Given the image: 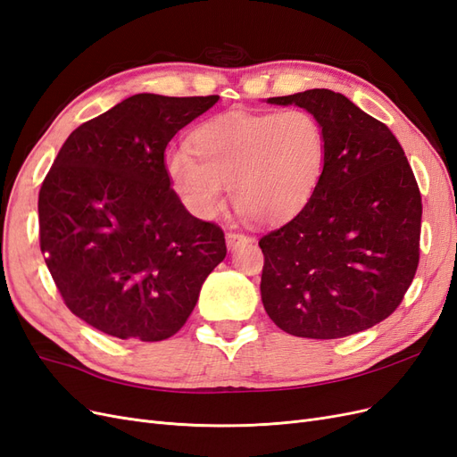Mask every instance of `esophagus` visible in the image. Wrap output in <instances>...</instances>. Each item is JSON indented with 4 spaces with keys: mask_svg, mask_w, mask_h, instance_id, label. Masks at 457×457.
<instances>
[{
    "mask_svg": "<svg viewBox=\"0 0 457 457\" xmlns=\"http://www.w3.org/2000/svg\"><path fill=\"white\" fill-rule=\"evenodd\" d=\"M244 244H252V238L245 237V234H238V232H228L227 234V247L230 252L237 250V247H240Z\"/></svg>",
    "mask_w": 457,
    "mask_h": 457,
    "instance_id": "1",
    "label": "esophagus"
}]
</instances>
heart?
<instances>
[{
    "mask_svg": "<svg viewBox=\"0 0 457 457\" xmlns=\"http://www.w3.org/2000/svg\"><path fill=\"white\" fill-rule=\"evenodd\" d=\"M175 148L165 171L179 200L198 219H212L230 187L238 210L262 225L299 215L322 181L328 143L322 123L303 108L215 116Z\"/></svg>",
    "mask_w": 457,
    "mask_h": 457,
    "instance_id": "obj_1",
    "label": "heart"
}]
</instances>
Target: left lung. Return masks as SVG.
Returning a JSON list of instances; mask_svg holds the SVG:
<instances>
[{"mask_svg":"<svg viewBox=\"0 0 457 457\" xmlns=\"http://www.w3.org/2000/svg\"><path fill=\"white\" fill-rule=\"evenodd\" d=\"M267 103L314 114L328 154L305 210L259 240L262 307L295 337L358 334L400 305L418 270L416 177L391 129L341 93L309 89Z\"/></svg>","mask_w":457,"mask_h":457,"instance_id":"left-lung-1","label":"left lung"}]
</instances>
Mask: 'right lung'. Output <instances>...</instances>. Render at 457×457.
Instances as JSON below:
<instances>
[{
  "label": "right lung",
  "mask_w": 457,
  "mask_h": 457,
  "mask_svg": "<svg viewBox=\"0 0 457 457\" xmlns=\"http://www.w3.org/2000/svg\"><path fill=\"white\" fill-rule=\"evenodd\" d=\"M219 101L139 93L71 133L39 190V245L78 318L118 339L183 328L227 255L225 234L187 212L165 146Z\"/></svg>",
  "instance_id": "add662e5"
}]
</instances>
